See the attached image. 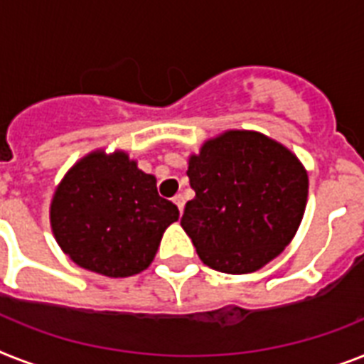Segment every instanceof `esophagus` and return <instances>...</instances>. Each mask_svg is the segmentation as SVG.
Here are the masks:
<instances>
[{"mask_svg":"<svg viewBox=\"0 0 364 364\" xmlns=\"http://www.w3.org/2000/svg\"><path fill=\"white\" fill-rule=\"evenodd\" d=\"M173 203L178 206L180 214H182V212H184V197H182V195H175V197H173Z\"/></svg>","mask_w":364,"mask_h":364,"instance_id":"obj_1","label":"esophagus"}]
</instances>
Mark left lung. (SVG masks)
I'll return each instance as SVG.
<instances>
[{
  "mask_svg": "<svg viewBox=\"0 0 364 364\" xmlns=\"http://www.w3.org/2000/svg\"><path fill=\"white\" fill-rule=\"evenodd\" d=\"M182 229L206 266L251 273L292 242L305 214L307 171L268 135L229 130L208 139L188 161Z\"/></svg>",
  "mask_w": 364,
  "mask_h": 364,
  "instance_id": "8db88e82",
  "label": "left lung"
}]
</instances>
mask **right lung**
<instances>
[{
    "instance_id": "1",
    "label": "right lung",
    "mask_w": 364,
    "mask_h": 364,
    "mask_svg": "<svg viewBox=\"0 0 364 364\" xmlns=\"http://www.w3.org/2000/svg\"><path fill=\"white\" fill-rule=\"evenodd\" d=\"M178 208L158 195L156 178L126 152L95 150L57 186L50 223L59 247L81 268L130 277L154 260Z\"/></svg>"
}]
</instances>
